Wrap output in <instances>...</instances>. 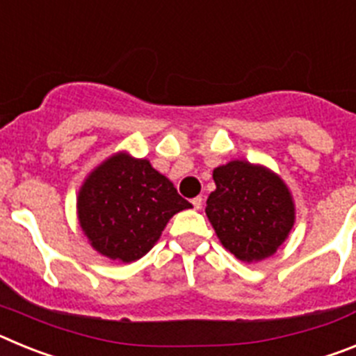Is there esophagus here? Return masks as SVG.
I'll return each instance as SVG.
<instances>
[{
    "mask_svg": "<svg viewBox=\"0 0 356 356\" xmlns=\"http://www.w3.org/2000/svg\"><path fill=\"white\" fill-rule=\"evenodd\" d=\"M193 207H194V210H201V207H203V197H201V196L194 197Z\"/></svg>",
    "mask_w": 356,
    "mask_h": 356,
    "instance_id": "34e87169",
    "label": "esophagus"
}]
</instances>
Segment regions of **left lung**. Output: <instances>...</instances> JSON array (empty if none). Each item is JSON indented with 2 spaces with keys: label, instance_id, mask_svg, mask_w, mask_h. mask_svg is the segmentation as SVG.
Listing matches in <instances>:
<instances>
[{
  "label": "left lung",
  "instance_id": "8db88e82",
  "mask_svg": "<svg viewBox=\"0 0 356 356\" xmlns=\"http://www.w3.org/2000/svg\"><path fill=\"white\" fill-rule=\"evenodd\" d=\"M216 191L207 200V217L222 246L242 262L276 253L291 234L294 201L285 181L271 169L246 160L213 169Z\"/></svg>",
  "mask_w": 356,
  "mask_h": 356
}]
</instances>
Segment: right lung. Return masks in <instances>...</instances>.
Instances as JSON below:
<instances>
[{"instance_id":"right-lung-1","label":"right lung","mask_w":356,"mask_h":356,"mask_svg":"<svg viewBox=\"0 0 356 356\" xmlns=\"http://www.w3.org/2000/svg\"><path fill=\"white\" fill-rule=\"evenodd\" d=\"M76 205L90 246L124 264L144 257L169 219L193 207L149 160L128 153H115L85 178Z\"/></svg>"}]
</instances>
